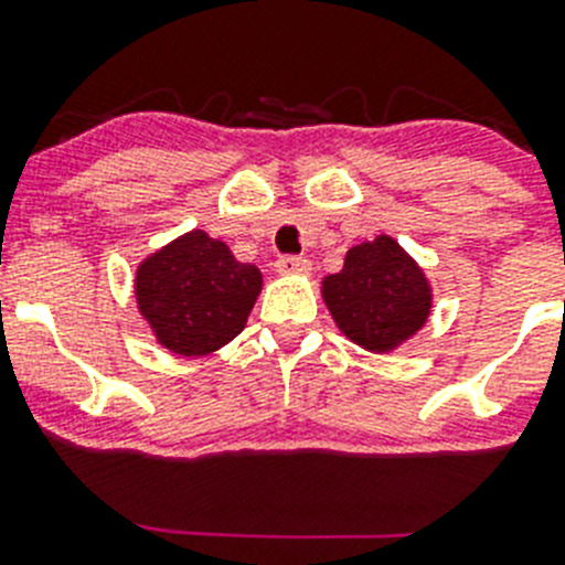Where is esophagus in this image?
<instances>
[{
	"label": "esophagus",
	"mask_w": 565,
	"mask_h": 565,
	"mask_svg": "<svg viewBox=\"0 0 565 565\" xmlns=\"http://www.w3.org/2000/svg\"><path fill=\"white\" fill-rule=\"evenodd\" d=\"M277 271L279 274H308L311 271V259L297 257V254H288V257L277 259Z\"/></svg>",
	"instance_id": "esophagus-1"
}]
</instances>
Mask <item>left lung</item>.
I'll use <instances>...</instances> for the list:
<instances>
[{
    "label": "left lung",
    "instance_id": "left-lung-1",
    "mask_svg": "<svg viewBox=\"0 0 565 565\" xmlns=\"http://www.w3.org/2000/svg\"><path fill=\"white\" fill-rule=\"evenodd\" d=\"M339 331L367 351H393L427 322L430 286L396 239L379 234L353 246L344 268L322 282Z\"/></svg>",
    "mask_w": 565,
    "mask_h": 565
}]
</instances>
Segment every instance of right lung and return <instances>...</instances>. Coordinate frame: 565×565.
<instances>
[{
  "label": "right lung",
  "instance_id": "add662e5",
  "mask_svg": "<svg viewBox=\"0 0 565 565\" xmlns=\"http://www.w3.org/2000/svg\"><path fill=\"white\" fill-rule=\"evenodd\" d=\"M263 274L237 263L226 243L194 228L143 259L135 279L138 308L163 348L203 356L232 342L254 308Z\"/></svg>",
  "mask_w": 565,
  "mask_h": 565
}]
</instances>
